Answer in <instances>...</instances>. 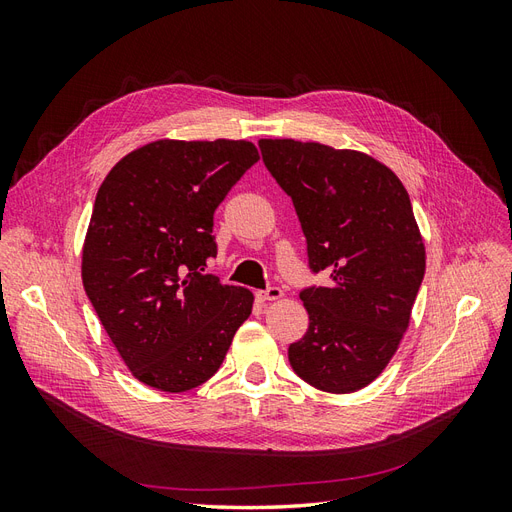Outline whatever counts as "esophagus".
<instances>
[{"mask_svg":"<svg viewBox=\"0 0 512 512\" xmlns=\"http://www.w3.org/2000/svg\"><path fill=\"white\" fill-rule=\"evenodd\" d=\"M256 297H258V301H262V303H265V301H277V299L284 297V290L277 288V286H271V288H267V290H258Z\"/></svg>","mask_w":512,"mask_h":512,"instance_id":"obj_1","label":"esophagus"}]
</instances>
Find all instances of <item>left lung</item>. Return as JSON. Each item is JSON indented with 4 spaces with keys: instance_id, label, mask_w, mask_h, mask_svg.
Returning <instances> with one entry per match:
<instances>
[{
    "instance_id": "left-lung-1",
    "label": "left lung",
    "mask_w": 512,
    "mask_h": 512,
    "mask_svg": "<svg viewBox=\"0 0 512 512\" xmlns=\"http://www.w3.org/2000/svg\"><path fill=\"white\" fill-rule=\"evenodd\" d=\"M269 173L292 198L309 267L331 282L307 288L309 327L290 344L301 380L346 395L374 382L404 339L425 275V241L404 183L380 160L292 138H260Z\"/></svg>"
}]
</instances>
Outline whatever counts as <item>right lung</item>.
<instances>
[{"mask_svg": "<svg viewBox=\"0 0 512 512\" xmlns=\"http://www.w3.org/2000/svg\"><path fill=\"white\" fill-rule=\"evenodd\" d=\"M260 160L250 141L160 138L102 181L83 243V286L132 376L183 393L220 369L254 294L203 275L213 213Z\"/></svg>", "mask_w": 512, "mask_h": 512, "instance_id": "obj_1", "label": "right lung"}]
</instances>
